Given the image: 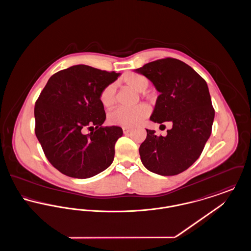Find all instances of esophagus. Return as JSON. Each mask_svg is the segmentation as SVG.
<instances>
[{
    "label": "esophagus",
    "instance_id": "esophagus-1",
    "mask_svg": "<svg viewBox=\"0 0 251 251\" xmlns=\"http://www.w3.org/2000/svg\"><path fill=\"white\" fill-rule=\"evenodd\" d=\"M122 130H123V133H124V134H129V133H130V131H131V129H130V128H127V127H124Z\"/></svg>",
    "mask_w": 251,
    "mask_h": 251
}]
</instances>
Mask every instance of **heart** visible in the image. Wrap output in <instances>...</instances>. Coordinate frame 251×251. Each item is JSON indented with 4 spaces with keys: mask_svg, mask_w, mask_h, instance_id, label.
Returning <instances> with one entry per match:
<instances>
[{
    "mask_svg": "<svg viewBox=\"0 0 251 251\" xmlns=\"http://www.w3.org/2000/svg\"><path fill=\"white\" fill-rule=\"evenodd\" d=\"M120 82L126 86L133 89L136 92H144L150 84L149 79L142 74L129 72L123 75ZM149 99H151V95H148ZM101 105L105 109H111L117 104V91L116 85L109 84L104 86L99 96ZM150 115V108L145 104H140L132 109L119 108L111 112L108 116V121L112 125L123 126V127H133Z\"/></svg>",
    "mask_w": 251,
    "mask_h": 251,
    "instance_id": "obj_1",
    "label": "heart"
}]
</instances>
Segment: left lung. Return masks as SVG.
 <instances>
[{
	"label": "left lung",
	"mask_w": 251,
	"mask_h": 251,
	"mask_svg": "<svg viewBox=\"0 0 251 251\" xmlns=\"http://www.w3.org/2000/svg\"><path fill=\"white\" fill-rule=\"evenodd\" d=\"M135 72L160 92L151 120L173 124L167 136L147 129L139 148L144 167L162 176L179 174L199 159L212 133L215 109L208 85L190 66L171 57L150 62Z\"/></svg>",
	"instance_id": "8db88e82"
}]
</instances>
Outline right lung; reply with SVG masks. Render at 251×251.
Here are the masks:
<instances>
[{
    "instance_id": "right-lung-1",
    "label": "right lung",
    "mask_w": 251,
    "mask_h": 251,
    "mask_svg": "<svg viewBox=\"0 0 251 251\" xmlns=\"http://www.w3.org/2000/svg\"><path fill=\"white\" fill-rule=\"evenodd\" d=\"M120 73L77 65L54 73L36 100L35 132L49 162L61 173L78 179L93 177L113 162L119 126L106 119L99 96ZM84 128H93L84 135Z\"/></svg>"
}]
</instances>
